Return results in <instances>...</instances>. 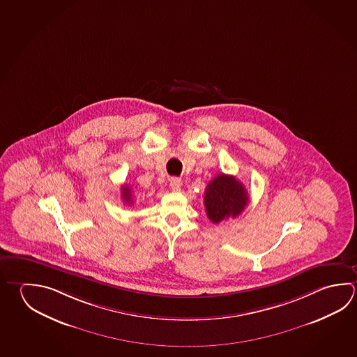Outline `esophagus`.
<instances>
[{
	"instance_id": "34e87169",
	"label": "esophagus",
	"mask_w": 357,
	"mask_h": 357,
	"mask_svg": "<svg viewBox=\"0 0 357 357\" xmlns=\"http://www.w3.org/2000/svg\"><path fill=\"white\" fill-rule=\"evenodd\" d=\"M169 188L172 191H180L181 190V180L177 177H172L169 180Z\"/></svg>"
}]
</instances>
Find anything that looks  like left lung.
<instances>
[{"mask_svg":"<svg viewBox=\"0 0 357 357\" xmlns=\"http://www.w3.org/2000/svg\"><path fill=\"white\" fill-rule=\"evenodd\" d=\"M248 202L247 188L234 176L220 174L210 181L205 190V210L214 224L239 216Z\"/></svg>","mask_w":357,"mask_h":357,"instance_id":"obj_1","label":"left lung"}]
</instances>
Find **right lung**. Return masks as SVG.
<instances>
[{
	"label": "right lung",
	"mask_w": 357,
	"mask_h": 357,
	"mask_svg": "<svg viewBox=\"0 0 357 357\" xmlns=\"http://www.w3.org/2000/svg\"><path fill=\"white\" fill-rule=\"evenodd\" d=\"M122 197H123V202L126 204L130 205L133 202V196H132V188L127 185L122 186Z\"/></svg>",
	"instance_id": "right-lung-1"
}]
</instances>
